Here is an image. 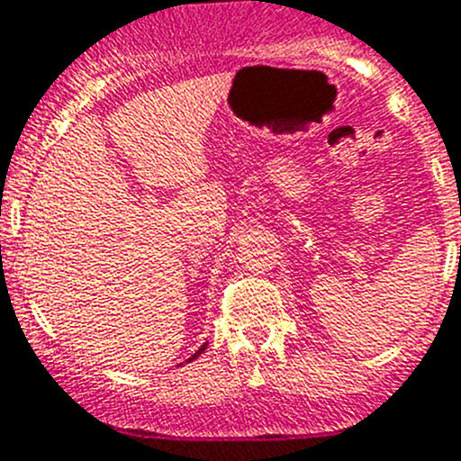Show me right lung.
Segmentation results:
<instances>
[{"label":"right lung","instance_id":"1","mask_svg":"<svg viewBox=\"0 0 461 461\" xmlns=\"http://www.w3.org/2000/svg\"><path fill=\"white\" fill-rule=\"evenodd\" d=\"M203 349H205V345H203V348H201V349H198V352H196V354H194V357H192V358H196V357H198V354H201V352H203Z\"/></svg>","mask_w":461,"mask_h":461}]
</instances>
